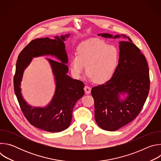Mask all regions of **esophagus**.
Listing matches in <instances>:
<instances>
[{
  "instance_id": "34e87169",
  "label": "esophagus",
  "mask_w": 161,
  "mask_h": 161,
  "mask_svg": "<svg viewBox=\"0 0 161 161\" xmlns=\"http://www.w3.org/2000/svg\"><path fill=\"white\" fill-rule=\"evenodd\" d=\"M84 90H85V92L86 94H89L91 92V88L89 86L85 85L84 87Z\"/></svg>"
}]
</instances>
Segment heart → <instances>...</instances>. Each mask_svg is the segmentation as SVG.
<instances>
[{"instance_id": "1", "label": "heart", "mask_w": 161, "mask_h": 161, "mask_svg": "<svg viewBox=\"0 0 161 161\" xmlns=\"http://www.w3.org/2000/svg\"><path fill=\"white\" fill-rule=\"evenodd\" d=\"M119 62V52L105 41L92 38L82 42L77 48L76 55L71 56L70 71L76 79L83 76L85 66L89 77L97 83L109 80L115 71Z\"/></svg>"}]
</instances>
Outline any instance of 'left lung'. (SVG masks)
Listing matches in <instances>:
<instances>
[{
	"instance_id": "obj_1",
	"label": "left lung",
	"mask_w": 161,
	"mask_h": 161,
	"mask_svg": "<svg viewBox=\"0 0 161 161\" xmlns=\"http://www.w3.org/2000/svg\"><path fill=\"white\" fill-rule=\"evenodd\" d=\"M113 39L109 34H98ZM120 41L119 64L111 78L104 84L94 86L91 94L94 99L95 119L103 129L117 130L132 121L140 114L150 90L149 68L145 55L132 42ZM127 93L125 100L119 99V94Z\"/></svg>"
}]
</instances>
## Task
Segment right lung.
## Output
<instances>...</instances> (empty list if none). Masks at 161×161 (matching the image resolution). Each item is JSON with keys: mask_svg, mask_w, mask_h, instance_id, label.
I'll use <instances>...</instances> for the list:
<instances>
[{"mask_svg": "<svg viewBox=\"0 0 161 161\" xmlns=\"http://www.w3.org/2000/svg\"><path fill=\"white\" fill-rule=\"evenodd\" d=\"M69 34L31 41L19 53L14 76V90L21 111L33 126L50 132H60L71 124L73 108L84 95V83L67 75L68 57L64 41ZM50 54L58 61L48 59L53 67L56 82V90L50 104L45 108H32L22 99L20 84L22 74L32 57Z\"/></svg>", "mask_w": 161, "mask_h": 161, "instance_id": "1", "label": "right lung"}]
</instances>
